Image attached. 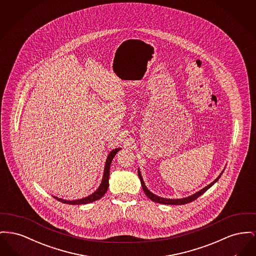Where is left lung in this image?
Returning <instances> with one entry per match:
<instances>
[{"instance_id":"1","label":"left lung","mask_w":256,"mask_h":256,"mask_svg":"<svg viewBox=\"0 0 256 256\" xmlns=\"http://www.w3.org/2000/svg\"><path fill=\"white\" fill-rule=\"evenodd\" d=\"M222 172L220 174V176H218L216 179H215V181H213L211 184H209V185H208V186H206L205 188H202V190H200V192H196L194 194H192V196H190L185 198H181V200H168V198H160V196H157L153 194H152L151 192H149L148 188L146 187V185H144V180H142V175H140V170H138V177H140V183H142V187L144 192H146V194L148 196V198H149L151 200L157 202V203H162V204L182 205V204H187V203H190V202H194V200H196L198 198H200V196H202V194H204L208 188H211V187L215 184L216 182L220 179V177L222 174Z\"/></svg>"}]
</instances>
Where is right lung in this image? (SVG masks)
Here are the masks:
<instances>
[{
  "mask_svg": "<svg viewBox=\"0 0 256 256\" xmlns=\"http://www.w3.org/2000/svg\"><path fill=\"white\" fill-rule=\"evenodd\" d=\"M120 150V148H116L114 149L112 151H110V153L108 154L107 161H106V164H105V170H104V176L102 179V183L100 185V187L98 190L94 192L92 194L88 196V198H82V200H66L62 198H58L56 196H54V198L58 202H62V203H66V204H72V205H79V204H86V203H90V202H95L100 200L107 192L108 187V176H110V166L112 161L114 159V157L116 156V154L118 153V151Z\"/></svg>",
  "mask_w": 256,
  "mask_h": 256,
  "instance_id": "right-lung-1",
  "label": "right lung"
}]
</instances>
